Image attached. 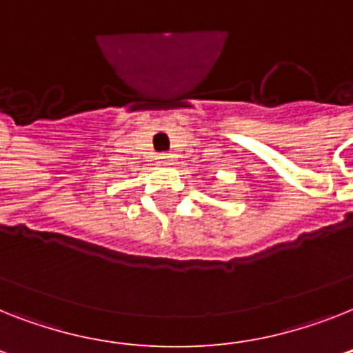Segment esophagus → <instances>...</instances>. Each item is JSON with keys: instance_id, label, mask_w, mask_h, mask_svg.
<instances>
[{"instance_id": "34e87169", "label": "esophagus", "mask_w": 353, "mask_h": 353, "mask_svg": "<svg viewBox=\"0 0 353 353\" xmlns=\"http://www.w3.org/2000/svg\"><path fill=\"white\" fill-rule=\"evenodd\" d=\"M158 159H159V163H163V165H170V161H172V154L163 152V154H159Z\"/></svg>"}]
</instances>
